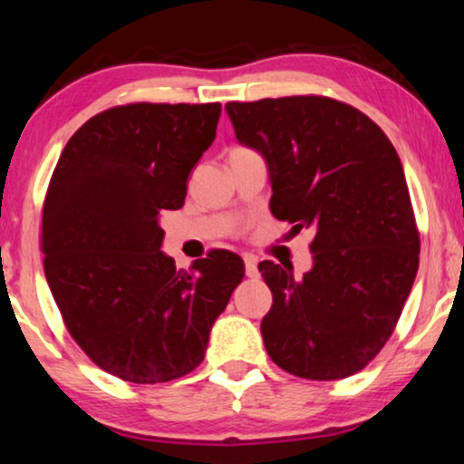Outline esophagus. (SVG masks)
Returning <instances> with one entry per match:
<instances>
[{
  "instance_id": "1",
  "label": "esophagus",
  "mask_w": 464,
  "mask_h": 464,
  "mask_svg": "<svg viewBox=\"0 0 464 464\" xmlns=\"http://www.w3.org/2000/svg\"><path fill=\"white\" fill-rule=\"evenodd\" d=\"M245 272L249 278H257L259 270H257V259L253 256H245Z\"/></svg>"
}]
</instances>
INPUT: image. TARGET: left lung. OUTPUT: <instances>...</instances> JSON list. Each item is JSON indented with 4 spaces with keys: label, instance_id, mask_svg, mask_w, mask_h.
<instances>
[{
    "label": "left lung",
    "instance_id": "1",
    "mask_svg": "<svg viewBox=\"0 0 464 464\" xmlns=\"http://www.w3.org/2000/svg\"><path fill=\"white\" fill-rule=\"evenodd\" d=\"M226 110L238 141L268 162L272 215L314 230V266L302 278L257 266L272 291L266 351L294 376H353L391 338L418 272L401 160L382 129L342 101L304 94Z\"/></svg>",
    "mask_w": 464,
    "mask_h": 464
}]
</instances>
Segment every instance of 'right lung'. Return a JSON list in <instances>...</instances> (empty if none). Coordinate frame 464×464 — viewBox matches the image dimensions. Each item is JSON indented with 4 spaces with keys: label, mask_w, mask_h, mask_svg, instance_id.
<instances>
[{
    "label": "right lung",
    "mask_w": 464,
    "mask_h": 464,
    "mask_svg": "<svg viewBox=\"0 0 464 464\" xmlns=\"http://www.w3.org/2000/svg\"><path fill=\"white\" fill-rule=\"evenodd\" d=\"M219 113V103L111 107L73 132L50 179L42 218L50 291L82 351L126 382L196 370L245 276L237 253L211 251L186 272L160 251L158 218L183 207Z\"/></svg>",
    "instance_id": "add662e5"
}]
</instances>
